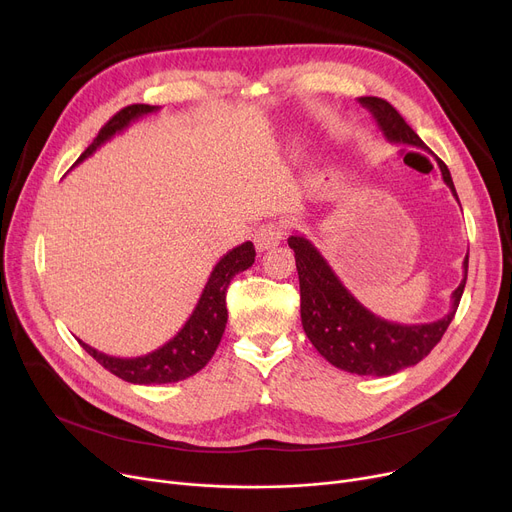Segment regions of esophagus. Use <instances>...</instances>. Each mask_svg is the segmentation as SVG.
<instances>
[{"label": "esophagus", "mask_w": 512, "mask_h": 512, "mask_svg": "<svg viewBox=\"0 0 512 512\" xmlns=\"http://www.w3.org/2000/svg\"><path fill=\"white\" fill-rule=\"evenodd\" d=\"M285 237V225L281 221H270V223H264L256 235H254V242H256V250L258 252H266L270 248H275L283 242Z\"/></svg>", "instance_id": "esophagus-1"}]
</instances>
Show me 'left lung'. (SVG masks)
I'll use <instances>...</instances> for the list:
<instances>
[{
	"label": "left lung",
	"mask_w": 512,
	"mask_h": 512,
	"mask_svg": "<svg viewBox=\"0 0 512 512\" xmlns=\"http://www.w3.org/2000/svg\"><path fill=\"white\" fill-rule=\"evenodd\" d=\"M359 103L372 113L378 130L388 142L428 150L422 138L388 101L362 97ZM436 163L444 184L459 200L448 167L438 157ZM287 244L295 252L302 324L310 343L326 362L359 376H390L422 362L453 322L467 281L469 254L463 260V281L450 295L448 314L426 324H399L384 320L359 304L308 237L295 233L287 239Z\"/></svg>",
	"instance_id": "obj_1"
}]
</instances>
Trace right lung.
I'll return each instance as SVG.
<instances>
[{"instance_id":"1","label":"right lung","mask_w":512,"mask_h":512,"mask_svg":"<svg viewBox=\"0 0 512 512\" xmlns=\"http://www.w3.org/2000/svg\"><path fill=\"white\" fill-rule=\"evenodd\" d=\"M155 111H159L157 105H130V107H124L122 111H117L101 128L93 144H90L78 157L76 163H82L84 159H88L99 146H103L115 134H122L132 122H136V119ZM254 256H256V250L252 242H246L242 246L229 250L215 264L192 316L186 320L182 328H179V333L173 339H169L163 347L155 351L138 355V357H115L86 345L80 339L78 343L84 347L88 355H93L105 370H109L111 374H115L117 378H122L126 382L169 384V382L186 380L196 372H200L210 362V357L215 355L227 324V306H225L227 287L237 273H242V270L254 264Z\"/></svg>"}]
</instances>
